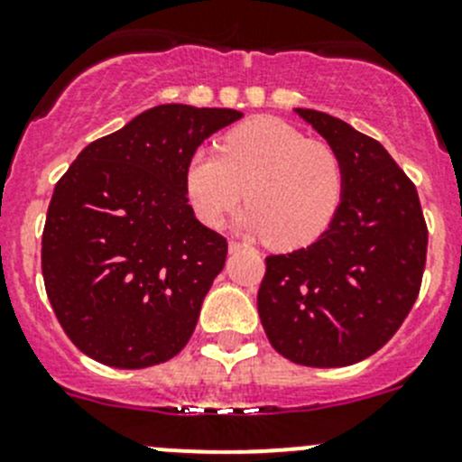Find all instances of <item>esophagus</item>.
<instances>
[{
  "mask_svg": "<svg viewBox=\"0 0 462 462\" xmlns=\"http://www.w3.org/2000/svg\"><path fill=\"white\" fill-rule=\"evenodd\" d=\"M227 246H230V253H236V251H241V248H248L246 244H239V241H235V239H232L230 244H227Z\"/></svg>",
  "mask_w": 462,
  "mask_h": 462,
  "instance_id": "1",
  "label": "esophagus"
}]
</instances>
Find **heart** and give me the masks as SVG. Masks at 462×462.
Segmentation results:
<instances>
[{
	"mask_svg": "<svg viewBox=\"0 0 462 462\" xmlns=\"http://www.w3.org/2000/svg\"><path fill=\"white\" fill-rule=\"evenodd\" d=\"M186 195L205 226L218 227L246 195L239 226L278 251L310 246L343 205L345 168L334 147L292 124L255 117L226 133L218 153L198 149L186 163Z\"/></svg>",
	"mask_w": 462,
	"mask_h": 462,
	"instance_id": "1",
	"label": "heart"
}]
</instances>
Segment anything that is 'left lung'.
Here are the masks:
<instances>
[{
  "label": "left lung",
  "instance_id": "8db88e82",
  "mask_svg": "<svg viewBox=\"0 0 462 462\" xmlns=\"http://www.w3.org/2000/svg\"><path fill=\"white\" fill-rule=\"evenodd\" d=\"M297 115L343 161V205L315 244L264 260L257 310L278 355L338 368L401 329L421 288L428 227L417 189L377 140L327 112Z\"/></svg>",
  "mask_w": 462,
  "mask_h": 462
}]
</instances>
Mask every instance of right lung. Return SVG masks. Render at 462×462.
Wrapping results in <instances>:
<instances>
[{
    "instance_id": "1",
    "label": "right lung",
    "mask_w": 462,
    "mask_h": 462,
    "mask_svg": "<svg viewBox=\"0 0 462 462\" xmlns=\"http://www.w3.org/2000/svg\"><path fill=\"white\" fill-rule=\"evenodd\" d=\"M241 117L156 106L87 144L57 181L41 269L61 329L87 356L133 371L184 350L227 255L226 236L189 205L186 163Z\"/></svg>"
}]
</instances>
